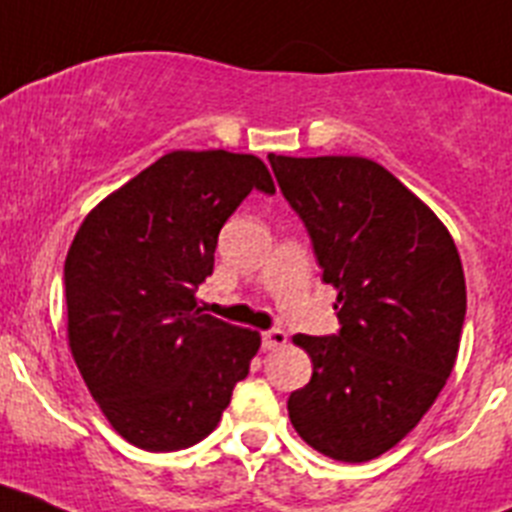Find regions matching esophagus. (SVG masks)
Listing matches in <instances>:
<instances>
[{
    "label": "esophagus",
    "instance_id": "obj_1",
    "mask_svg": "<svg viewBox=\"0 0 512 512\" xmlns=\"http://www.w3.org/2000/svg\"><path fill=\"white\" fill-rule=\"evenodd\" d=\"M282 346H287V333H284V330H279V328L266 330V333H264V348H266V351H274V348H282Z\"/></svg>",
    "mask_w": 512,
    "mask_h": 512
}]
</instances>
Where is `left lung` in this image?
Returning <instances> with one entry per match:
<instances>
[{"instance_id":"obj_1","label":"left lung","mask_w":512,"mask_h":512,"mask_svg":"<svg viewBox=\"0 0 512 512\" xmlns=\"http://www.w3.org/2000/svg\"><path fill=\"white\" fill-rule=\"evenodd\" d=\"M269 161L341 320L338 336L292 338L312 377L289 395V420L330 459H377L420 423L456 364L467 312L459 251L436 212L372 158Z\"/></svg>"}]
</instances>
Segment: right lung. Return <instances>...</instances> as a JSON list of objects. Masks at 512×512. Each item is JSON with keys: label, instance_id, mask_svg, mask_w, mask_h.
<instances>
[{"label": "right lung", "instance_id": "add662e5", "mask_svg": "<svg viewBox=\"0 0 512 512\" xmlns=\"http://www.w3.org/2000/svg\"><path fill=\"white\" fill-rule=\"evenodd\" d=\"M251 189L274 194L259 156L171 151L76 230L63 266L71 356L104 418L138 449L210 436L248 377L259 330L212 318L194 292Z\"/></svg>", "mask_w": 512, "mask_h": 512}]
</instances>
